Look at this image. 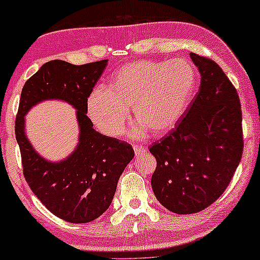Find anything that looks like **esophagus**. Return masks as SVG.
<instances>
[{
    "instance_id": "obj_1",
    "label": "esophagus",
    "mask_w": 260,
    "mask_h": 260,
    "mask_svg": "<svg viewBox=\"0 0 260 260\" xmlns=\"http://www.w3.org/2000/svg\"><path fill=\"white\" fill-rule=\"evenodd\" d=\"M145 152H147V147H145V146H135V153L137 154V156L145 153Z\"/></svg>"
}]
</instances>
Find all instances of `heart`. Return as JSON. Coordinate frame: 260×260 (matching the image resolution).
<instances>
[{"mask_svg": "<svg viewBox=\"0 0 260 260\" xmlns=\"http://www.w3.org/2000/svg\"><path fill=\"white\" fill-rule=\"evenodd\" d=\"M198 73L188 60L131 62L115 72L109 88H96L86 103L93 124L104 135H120L132 107L138 124L131 131L141 138L170 132L182 119L195 93Z\"/></svg>", "mask_w": 260, "mask_h": 260, "instance_id": "heart-1", "label": "heart"}]
</instances>
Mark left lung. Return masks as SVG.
<instances>
[{
  "instance_id": "obj_1",
  "label": "left lung",
  "mask_w": 260,
  "mask_h": 260,
  "mask_svg": "<svg viewBox=\"0 0 260 260\" xmlns=\"http://www.w3.org/2000/svg\"><path fill=\"white\" fill-rule=\"evenodd\" d=\"M201 84L179 124L149 152L157 167L151 185L162 206L195 214L216 201L242 159V108L237 89L221 68L191 52Z\"/></svg>"
}]
</instances>
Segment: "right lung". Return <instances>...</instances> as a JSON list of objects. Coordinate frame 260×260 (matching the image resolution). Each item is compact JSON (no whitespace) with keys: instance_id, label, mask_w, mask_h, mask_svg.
<instances>
[{"instance_id":"1","label":"right lung","mask_w":260,"mask_h":260,"mask_svg":"<svg viewBox=\"0 0 260 260\" xmlns=\"http://www.w3.org/2000/svg\"><path fill=\"white\" fill-rule=\"evenodd\" d=\"M108 60L73 65L45 62L23 85L15 123L23 176L36 198L55 216L73 224L95 220L111 206L118 180L135 157L132 146L103 136L86 115V103ZM44 100H62L77 109L80 140L64 160L44 159L24 133V115Z\"/></svg>"}]
</instances>
